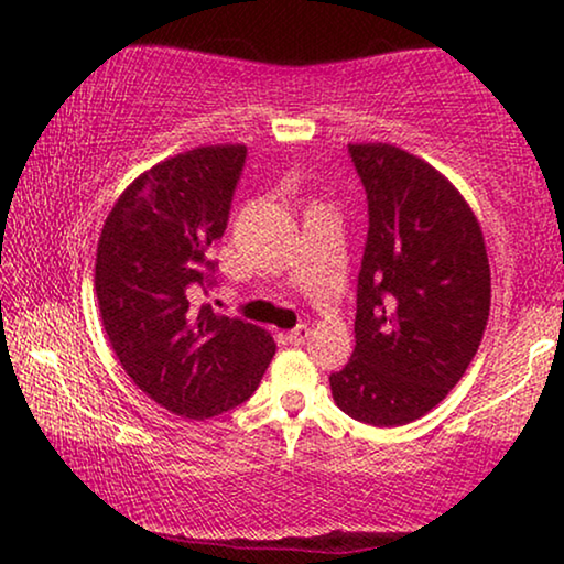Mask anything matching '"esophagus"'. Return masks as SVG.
<instances>
[{
  "mask_svg": "<svg viewBox=\"0 0 564 564\" xmlns=\"http://www.w3.org/2000/svg\"><path fill=\"white\" fill-rule=\"evenodd\" d=\"M307 338H311V326H305V323H300L297 328H292L288 334V341L295 344V346H303Z\"/></svg>",
  "mask_w": 564,
  "mask_h": 564,
  "instance_id": "obj_1",
  "label": "esophagus"
}]
</instances>
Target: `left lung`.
Here are the masks:
<instances>
[{
  "label": "left lung",
  "instance_id": "obj_1",
  "mask_svg": "<svg viewBox=\"0 0 564 564\" xmlns=\"http://www.w3.org/2000/svg\"><path fill=\"white\" fill-rule=\"evenodd\" d=\"M367 192L357 346L328 377L336 405L369 426L421 419L462 380L490 315V264L465 197L413 153L349 145Z\"/></svg>",
  "mask_w": 564,
  "mask_h": 564
}]
</instances>
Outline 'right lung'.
I'll use <instances>...</instances> for the list:
<instances>
[{
  "label": "right lung",
  "instance_id": "1",
  "mask_svg": "<svg viewBox=\"0 0 564 564\" xmlns=\"http://www.w3.org/2000/svg\"><path fill=\"white\" fill-rule=\"evenodd\" d=\"M246 145H199L138 176L107 215L95 290L130 380L182 419H213L253 395L276 346L264 328L197 305L215 284Z\"/></svg>",
  "mask_w": 564,
  "mask_h": 564
}]
</instances>
